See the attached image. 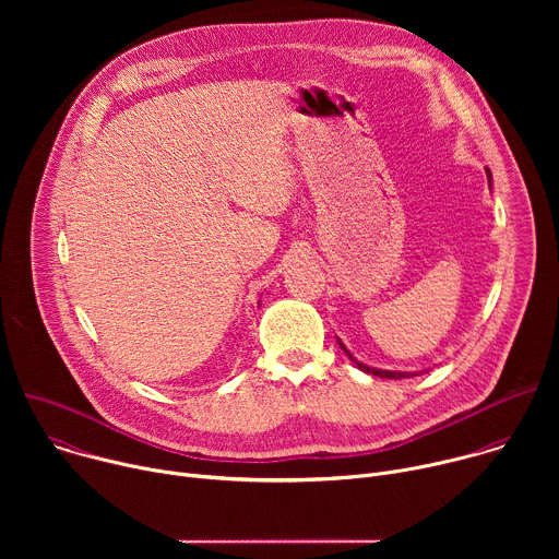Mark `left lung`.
Returning a JSON list of instances; mask_svg holds the SVG:
<instances>
[{
  "instance_id": "left-lung-1",
  "label": "left lung",
  "mask_w": 559,
  "mask_h": 559,
  "mask_svg": "<svg viewBox=\"0 0 559 559\" xmlns=\"http://www.w3.org/2000/svg\"><path fill=\"white\" fill-rule=\"evenodd\" d=\"M487 179H489V188H491V170L487 168ZM338 341V345H341V349L345 352V356H349V360L360 369V371H365V373H371V376H378V378H393V380H401V378H414V376H420L423 371H389V369H376V367H369V365H365V362H360V360H356L354 356H352V352L343 345V341L341 338H336ZM429 371V369H427Z\"/></svg>"
}]
</instances>
